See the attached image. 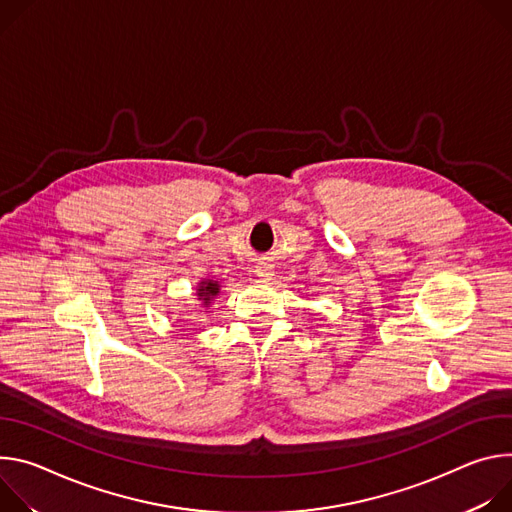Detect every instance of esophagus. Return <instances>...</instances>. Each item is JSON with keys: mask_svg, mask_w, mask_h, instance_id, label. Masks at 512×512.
Returning a JSON list of instances; mask_svg holds the SVG:
<instances>
[{"mask_svg": "<svg viewBox=\"0 0 512 512\" xmlns=\"http://www.w3.org/2000/svg\"><path fill=\"white\" fill-rule=\"evenodd\" d=\"M256 274H258L260 278L268 280V278H272V268H270L268 264H260V266H256Z\"/></svg>", "mask_w": 512, "mask_h": 512, "instance_id": "1", "label": "esophagus"}]
</instances>
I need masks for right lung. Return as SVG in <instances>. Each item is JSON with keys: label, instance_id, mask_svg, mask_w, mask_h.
<instances>
[{"label": "right lung", "instance_id": "right-lung-1", "mask_svg": "<svg viewBox=\"0 0 512 512\" xmlns=\"http://www.w3.org/2000/svg\"><path fill=\"white\" fill-rule=\"evenodd\" d=\"M221 291V285L219 280H213V278H203L201 282H197V289H195V297L201 301V307H209L217 295Z\"/></svg>", "mask_w": 512, "mask_h": 512}]
</instances>
